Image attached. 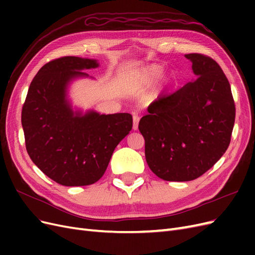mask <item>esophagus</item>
Returning <instances> with one entry per match:
<instances>
[{
  "label": "esophagus",
  "instance_id": "esophagus-1",
  "mask_svg": "<svg viewBox=\"0 0 255 255\" xmlns=\"http://www.w3.org/2000/svg\"><path fill=\"white\" fill-rule=\"evenodd\" d=\"M138 122H139V117L137 115L133 116V129H137L138 128Z\"/></svg>",
  "mask_w": 255,
  "mask_h": 255
}]
</instances>
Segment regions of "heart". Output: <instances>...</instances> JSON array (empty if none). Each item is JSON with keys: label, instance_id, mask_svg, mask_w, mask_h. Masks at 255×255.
I'll return each mask as SVG.
<instances>
[{"label": "heart", "instance_id": "1", "mask_svg": "<svg viewBox=\"0 0 255 255\" xmlns=\"http://www.w3.org/2000/svg\"><path fill=\"white\" fill-rule=\"evenodd\" d=\"M161 72H163V68L158 65H151L145 67L141 70L139 75V82H138V85H136L135 87H142L144 85L153 83L156 79H158Z\"/></svg>", "mask_w": 255, "mask_h": 255}]
</instances>
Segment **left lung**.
I'll return each mask as SVG.
<instances>
[{
    "label": "left lung",
    "instance_id": "left-lung-1",
    "mask_svg": "<svg viewBox=\"0 0 255 255\" xmlns=\"http://www.w3.org/2000/svg\"><path fill=\"white\" fill-rule=\"evenodd\" d=\"M196 78L152 103L140 119L146 164L165 181L201 176L227 151L235 122L230 83L220 66L202 54H186Z\"/></svg>",
    "mask_w": 255,
    "mask_h": 255
}]
</instances>
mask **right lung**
Returning a JSON list of instances; mask_svg holds the SVG:
<instances>
[{
  "label": "right lung",
  "instance_id": "add662e5",
  "mask_svg": "<svg viewBox=\"0 0 255 255\" xmlns=\"http://www.w3.org/2000/svg\"><path fill=\"white\" fill-rule=\"evenodd\" d=\"M97 59L66 56L45 64L29 85L22 128L30 159L64 186H86L101 179L118 143L133 127L128 113L101 115L72 106L70 85L91 79Z\"/></svg>",
  "mask_w": 255,
  "mask_h": 255
}]
</instances>
